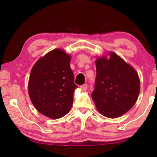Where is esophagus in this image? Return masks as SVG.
<instances>
[{
  "label": "esophagus",
  "instance_id": "esophagus-1",
  "mask_svg": "<svg viewBox=\"0 0 157 157\" xmlns=\"http://www.w3.org/2000/svg\"><path fill=\"white\" fill-rule=\"evenodd\" d=\"M81 89L83 90V91H86L88 89V85L87 84H83L81 86Z\"/></svg>",
  "mask_w": 157,
  "mask_h": 157
}]
</instances>
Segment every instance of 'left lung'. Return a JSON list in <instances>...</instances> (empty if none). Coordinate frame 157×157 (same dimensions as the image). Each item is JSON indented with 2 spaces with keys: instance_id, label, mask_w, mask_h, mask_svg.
<instances>
[{
  "instance_id": "1",
  "label": "left lung",
  "mask_w": 157,
  "mask_h": 157,
  "mask_svg": "<svg viewBox=\"0 0 157 157\" xmlns=\"http://www.w3.org/2000/svg\"><path fill=\"white\" fill-rule=\"evenodd\" d=\"M92 99L104 117L118 118L134 106L140 91L136 71L115 53L98 58Z\"/></svg>"
}]
</instances>
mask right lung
<instances>
[{
    "label": "right lung",
    "instance_id": "obj_1",
    "mask_svg": "<svg viewBox=\"0 0 157 157\" xmlns=\"http://www.w3.org/2000/svg\"><path fill=\"white\" fill-rule=\"evenodd\" d=\"M71 56L57 48L46 53L32 68L29 94L33 106L52 119L69 112L77 86L70 67Z\"/></svg>",
    "mask_w": 157,
    "mask_h": 157
}]
</instances>
